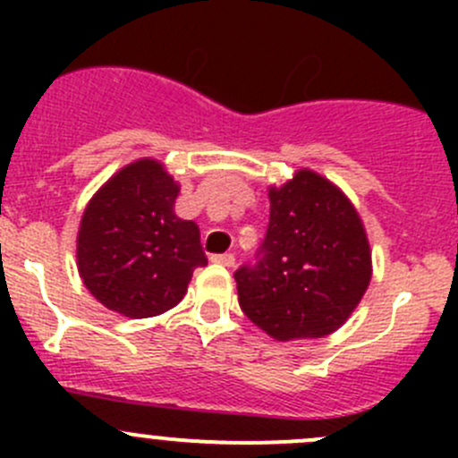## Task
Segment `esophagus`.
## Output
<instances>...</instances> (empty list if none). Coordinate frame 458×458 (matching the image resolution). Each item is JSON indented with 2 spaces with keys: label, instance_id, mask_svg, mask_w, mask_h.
Wrapping results in <instances>:
<instances>
[{
  "label": "esophagus",
  "instance_id": "obj_1",
  "mask_svg": "<svg viewBox=\"0 0 458 458\" xmlns=\"http://www.w3.org/2000/svg\"><path fill=\"white\" fill-rule=\"evenodd\" d=\"M210 261L219 263V266H225V267H233L234 266V255H230V252H225V255H212Z\"/></svg>",
  "mask_w": 458,
  "mask_h": 458
}]
</instances>
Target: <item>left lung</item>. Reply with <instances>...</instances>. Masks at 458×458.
<instances>
[{
    "mask_svg": "<svg viewBox=\"0 0 458 458\" xmlns=\"http://www.w3.org/2000/svg\"><path fill=\"white\" fill-rule=\"evenodd\" d=\"M267 197L270 224L257 266L234 272L239 306L276 341L332 335L372 279L361 216L339 186L310 168L270 186Z\"/></svg>",
    "mask_w": 458,
    "mask_h": 458,
    "instance_id": "left-lung-1",
    "label": "left lung"
}]
</instances>
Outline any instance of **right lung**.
Returning a JSON list of instances; mask_svg holds the SVG:
<instances>
[{"label": "right lung", "instance_id": "right-lung-1", "mask_svg": "<svg viewBox=\"0 0 458 458\" xmlns=\"http://www.w3.org/2000/svg\"><path fill=\"white\" fill-rule=\"evenodd\" d=\"M179 183L150 157L113 174L88 201L77 233V270L88 293L128 318L177 306L206 266L199 225L179 219Z\"/></svg>", "mask_w": 458, "mask_h": 458}]
</instances>
